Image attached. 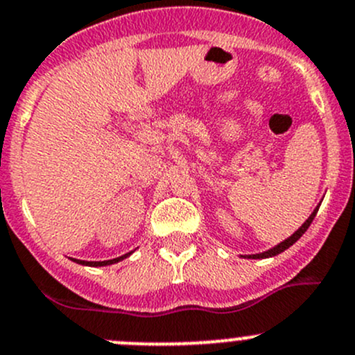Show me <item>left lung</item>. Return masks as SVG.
Listing matches in <instances>:
<instances>
[{
  "mask_svg": "<svg viewBox=\"0 0 355 355\" xmlns=\"http://www.w3.org/2000/svg\"><path fill=\"white\" fill-rule=\"evenodd\" d=\"M318 209H319V207H315V209H314V212H312L311 216H309V219L305 220V223L302 224L300 227H298V230L295 231V233L292 234V236H290V238H286L285 241H282V243H278V245H276V247L269 248L268 252H262V254L247 255V257H248V259H268V257H275V255H278V254H282V252H285L286 248H290V247H292V245L295 243V241L298 240V238H300L302 234H304L305 231H307V227L311 226V223H312V220H314L315 214H318Z\"/></svg>",
  "mask_w": 355,
  "mask_h": 355,
  "instance_id": "obj_1",
  "label": "left lung"
}]
</instances>
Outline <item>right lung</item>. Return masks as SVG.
<instances>
[{"label":"right lung","instance_id":"1","mask_svg":"<svg viewBox=\"0 0 355 355\" xmlns=\"http://www.w3.org/2000/svg\"><path fill=\"white\" fill-rule=\"evenodd\" d=\"M132 252H129V254H124V255H121V257H117V259H110V261H100V262H87V261H79V259H72L73 262H77V264H83V266H91V268H101V266H110V264H115V262H121V261H124L125 257H129V255H131Z\"/></svg>","mask_w":355,"mask_h":355}]
</instances>
